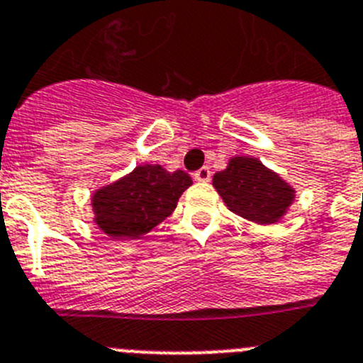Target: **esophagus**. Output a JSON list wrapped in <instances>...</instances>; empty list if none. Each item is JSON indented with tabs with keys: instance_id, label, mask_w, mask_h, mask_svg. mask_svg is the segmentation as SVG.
<instances>
[{
	"instance_id": "obj_1",
	"label": "esophagus",
	"mask_w": 363,
	"mask_h": 363,
	"mask_svg": "<svg viewBox=\"0 0 363 363\" xmlns=\"http://www.w3.org/2000/svg\"><path fill=\"white\" fill-rule=\"evenodd\" d=\"M194 179H195V181H199V182H208L211 179L210 168H208V166H202L201 169H197V172H195Z\"/></svg>"
}]
</instances>
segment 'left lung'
<instances>
[{
    "label": "left lung",
    "mask_w": 363,
    "mask_h": 363,
    "mask_svg": "<svg viewBox=\"0 0 363 363\" xmlns=\"http://www.w3.org/2000/svg\"><path fill=\"white\" fill-rule=\"evenodd\" d=\"M213 186L233 213L257 224H275L295 201V188L259 159L231 157L213 175Z\"/></svg>",
    "instance_id": "1"
}]
</instances>
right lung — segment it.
Segmentation results:
<instances>
[{
    "instance_id": "obj_1",
    "label": "right lung",
    "mask_w": 363,
    "mask_h": 363,
    "mask_svg": "<svg viewBox=\"0 0 363 363\" xmlns=\"http://www.w3.org/2000/svg\"><path fill=\"white\" fill-rule=\"evenodd\" d=\"M191 186L186 172H166L159 164L137 166L128 175L92 195L94 222L116 240L139 238L161 224Z\"/></svg>"
}]
</instances>
